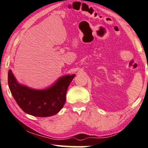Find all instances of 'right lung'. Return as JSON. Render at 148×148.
I'll return each instance as SVG.
<instances>
[{
    "label": "right lung",
    "instance_id": "right-lung-1",
    "mask_svg": "<svg viewBox=\"0 0 148 148\" xmlns=\"http://www.w3.org/2000/svg\"><path fill=\"white\" fill-rule=\"evenodd\" d=\"M74 76L75 74L62 76L52 87L37 90L18 83L12 71L9 70L8 85L22 111L36 117H49L57 114L64 105L67 89Z\"/></svg>",
    "mask_w": 148,
    "mask_h": 148
}]
</instances>
